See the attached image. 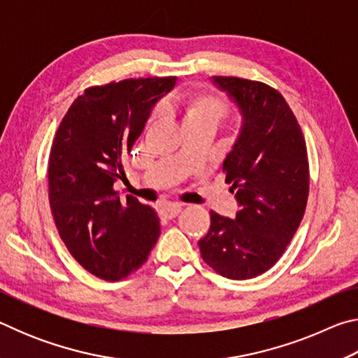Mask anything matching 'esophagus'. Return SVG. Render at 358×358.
<instances>
[{
	"instance_id": "esophagus-1",
	"label": "esophagus",
	"mask_w": 358,
	"mask_h": 358,
	"mask_svg": "<svg viewBox=\"0 0 358 358\" xmlns=\"http://www.w3.org/2000/svg\"><path fill=\"white\" fill-rule=\"evenodd\" d=\"M181 208H183V205H181V203H167L161 208V215L167 217V220H172V217L180 215Z\"/></svg>"
}]
</instances>
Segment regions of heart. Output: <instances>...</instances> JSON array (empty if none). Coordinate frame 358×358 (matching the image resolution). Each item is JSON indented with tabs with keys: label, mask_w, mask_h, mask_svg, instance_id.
Segmentation results:
<instances>
[{
	"label": "heart",
	"mask_w": 358,
	"mask_h": 358,
	"mask_svg": "<svg viewBox=\"0 0 358 358\" xmlns=\"http://www.w3.org/2000/svg\"><path fill=\"white\" fill-rule=\"evenodd\" d=\"M185 124H210L217 128L230 117V106L215 93H194L183 99ZM161 115L157 107L150 115L148 123H153Z\"/></svg>",
	"instance_id": "b5f03b06"
}]
</instances>
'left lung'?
Here are the masks:
<instances>
[{
    "label": "left lung",
    "instance_id": "left-lung-1",
    "mask_svg": "<svg viewBox=\"0 0 358 358\" xmlns=\"http://www.w3.org/2000/svg\"><path fill=\"white\" fill-rule=\"evenodd\" d=\"M243 115L234 150L222 164L240 211L235 220L210 211L199 240L201 256L229 280H250L271 268L299 229L310 194L305 136L292 108L270 85L215 77Z\"/></svg>",
    "mask_w": 358,
    "mask_h": 358
}]
</instances>
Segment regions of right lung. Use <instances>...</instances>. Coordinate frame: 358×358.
<instances>
[{"label": "right lung", "mask_w": 358, "mask_h": 358, "mask_svg": "<svg viewBox=\"0 0 358 358\" xmlns=\"http://www.w3.org/2000/svg\"><path fill=\"white\" fill-rule=\"evenodd\" d=\"M177 77L126 78L96 85L72 102L48 157V201L71 256L106 281L147 262L161 234L156 211L113 189L124 178L123 156L142 134L151 107Z\"/></svg>", "instance_id": "add662e5"}]
</instances>
